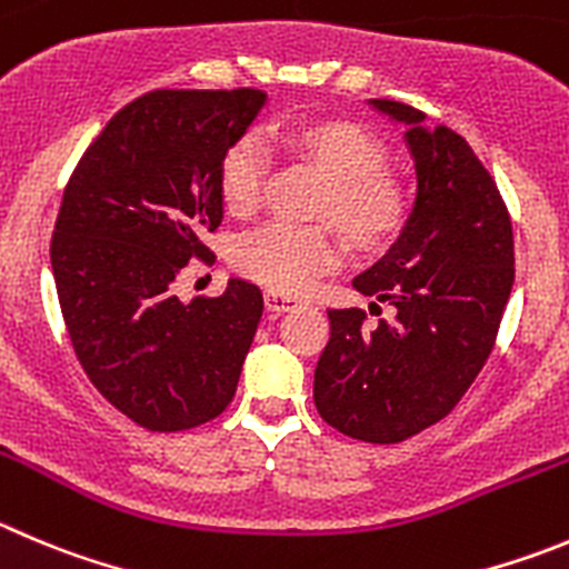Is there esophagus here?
Listing matches in <instances>:
<instances>
[{
	"label": "esophagus",
	"instance_id": "esophagus-1",
	"mask_svg": "<svg viewBox=\"0 0 569 569\" xmlns=\"http://www.w3.org/2000/svg\"><path fill=\"white\" fill-rule=\"evenodd\" d=\"M263 300H267L269 311H291V309H297V306H300V297L286 295V291H278V289L263 291Z\"/></svg>",
	"mask_w": 569,
	"mask_h": 569
}]
</instances>
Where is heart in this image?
I'll return each mask as SVG.
<instances>
[{"instance_id":"1","label":"heart","mask_w":569,"mask_h":569,"mask_svg":"<svg viewBox=\"0 0 569 569\" xmlns=\"http://www.w3.org/2000/svg\"><path fill=\"white\" fill-rule=\"evenodd\" d=\"M280 140L302 162L326 177L317 216L331 219L353 249L387 247L407 221L405 188L385 171L387 151L370 131L348 120H306L280 129ZM269 157L258 137H241L219 164L221 204L232 216H249L267 182ZM337 238L326 227L267 224L232 247V263L269 289L297 291L337 263Z\"/></svg>"}]
</instances>
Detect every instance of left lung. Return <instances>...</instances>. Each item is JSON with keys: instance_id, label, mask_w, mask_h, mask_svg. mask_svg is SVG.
<instances>
[{"instance_id": "1", "label": "left lung", "mask_w": 569, "mask_h": 569, "mask_svg": "<svg viewBox=\"0 0 569 569\" xmlns=\"http://www.w3.org/2000/svg\"><path fill=\"white\" fill-rule=\"evenodd\" d=\"M407 126L416 164L410 219L385 258L353 278L392 317L331 309V339L315 370L322 421L365 443H398L455 410L486 365L513 286L506 201L469 142L396 100H368Z\"/></svg>"}]
</instances>
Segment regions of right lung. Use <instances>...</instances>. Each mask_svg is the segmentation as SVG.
Masks as SVG:
<instances>
[{
  "label": "right lung",
  "instance_id": "1",
  "mask_svg": "<svg viewBox=\"0 0 569 569\" xmlns=\"http://www.w3.org/2000/svg\"><path fill=\"white\" fill-rule=\"evenodd\" d=\"M267 92L157 89L111 117L63 190L50 260L69 339L111 407L151 432L212 421L236 396L263 295H173L224 219L219 164Z\"/></svg>",
  "mask_w": 569,
  "mask_h": 569
}]
</instances>
